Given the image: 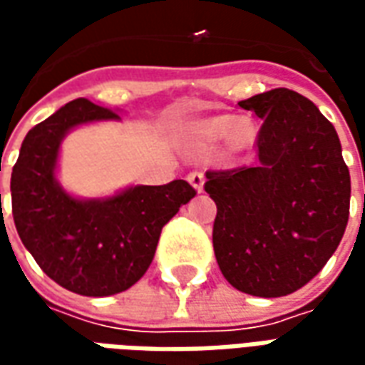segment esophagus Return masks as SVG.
<instances>
[{"instance_id":"1","label":"esophagus","mask_w":365,"mask_h":365,"mask_svg":"<svg viewBox=\"0 0 365 365\" xmlns=\"http://www.w3.org/2000/svg\"><path fill=\"white\" fill-rule=\"evenodd\" d=\"M187 180H190V183L195 187L197 191H203V183H205V175L201 174V172H191L190 175H187Z\"/></svg>"}]
</instances>
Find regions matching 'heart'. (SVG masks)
I'll return each mask as SVG.
<instances>
[{"instance_id":"1","label":"heart","mask_w":365,"mask_h":365,"mask_svg":"<svg viewBox=\"0 0 365 365\" xmlns=\"http://www.w3.org/2000/svg\"><path fill=\"white\" fill-rule=\"evenodd\" d=\"M187 138L197 148L213 146L227 138V144L232 150H245L256 138V125L246 117L235 120L230 115H219L191 123L187 128Z\"/></svg>"}]
</instances>
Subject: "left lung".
I'll return each mask as SVG.
<instances>
[{"label": "left lung", "mask_w": 365, "mask_h": 365, "mask_svg": "<svg viewBox=\"0 0 365 365\" xmlns=\"http://www.w3.org/2000/svg\"><path fill=\"white\" fill-rule=\"evenodd\" d=\"M238 105L262 119L258 164L205 174L215 256L238 291L283 297L311 282L344 237L350 172L332 123L297 91Z\"/></svg>", "instance_id": "left-lung-1"}]
</instances>
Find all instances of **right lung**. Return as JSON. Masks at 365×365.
Listing matches in <instances>:
<instances>
[{
  "mask_svg": "<svg viewBox=\"0 0 365 365\" xmlns=\"http://www.w3.org/2000/svg\"><path fill=\"white\" fill-rule=\"evenodd\" d=\"M119 119L111 109L74 99L29 130L11 172L21 242L51 279L88 297L135 285L152 264L162 227L195 197L185 180L130 185L103 199H80L62 190L56 164L64 136L86 123Z\"/></svg>",
  "mask_w": 365,
  "mask_h": 365,
  "instance_id": "add662e5",
  "label": "right lung"
}]
</instances>
